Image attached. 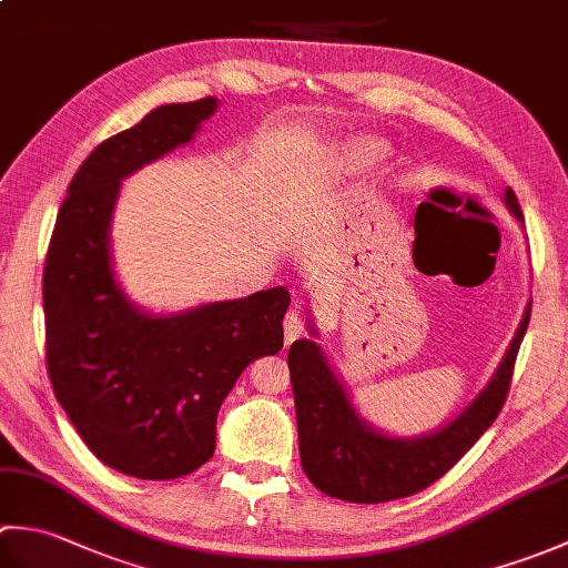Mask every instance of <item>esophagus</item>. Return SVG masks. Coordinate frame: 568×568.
Here are the masks:
<instances>
[{
    "label": "esophagus",
    "instance_id": "1",
    "mask_svg": "<svg viewBox=\"0 0 568 568\" xmlns=\"http://www.w3.org/2000/svg\"><path fill=\"white\" fill-rule=\"evenodd\" d=\"M283 332H285V344H293L300 334L305 332V322L303 317L297 315V312H287L285 320H283Z\"/></svg>",
    "mask_w": 568,
    "mask_h": 568
}]
</instances>
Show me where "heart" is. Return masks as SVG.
Instances as JSON below:
<instances>
[{"instance_id": "b5f03b06", "label": "heart", "mask_w": 568, "mask_h": 568, "mask_svg": "<svg viewBox=\"0 0 568 568\" xmlns=\"http://www.w3.org/2000/svg\"><path fill=\"white\" fill-rule=\"evenodd\" d=\"M373 155H376L373 146H356L354 153H352V165L354 168H366V165L373 163Z\"/></svg>"}]
</instances>
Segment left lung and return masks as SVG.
Masks as SVG:
<instances>
[{"instance_id": "8db88e82", "label": "left lung", "mask_w": 568, "mask_h": 568, "mask_svg": "<svg viewBox=\"0 0 568 568\" xmlns=\"http://www.w3.org/2000/svg\"><path fill=\"white\" fill-rule=\"evenodd\" d=\"M505 202L525 222L510 187L505 190ZM529 312L532 305H527L508 354L484 393L449 425L422 439H393L373 432L348 403L322 348L312 339L295 342L287 352V368L295 395L300 462L312 486L329 498L371 505L415 496L439 480L503 409Z\"/></svg>"}]
</instances>
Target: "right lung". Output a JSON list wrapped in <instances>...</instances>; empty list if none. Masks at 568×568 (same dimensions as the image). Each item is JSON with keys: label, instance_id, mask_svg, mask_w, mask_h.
Wrapping results in <instances>:
<instances>
[{"label": "right lung", "instance_id": "1", "mask_svg": "<svg viewBox=\"0 0 568 568\" xmlns=\"http://www.w3.org/2000/svg\"><path fill=\"white\" fill-rule=\"evenodd\" d=\"M214 98L163 104L102 141L68 185L43 268L45 366L88 449L119 474L173 480L214 454L216 413L253 358L283 348L285 287L171 317L126 303L112 273L119 183L187 143Z\"/></svg>", "mask_w": 568, "mask_h": 568}]
</instances>
